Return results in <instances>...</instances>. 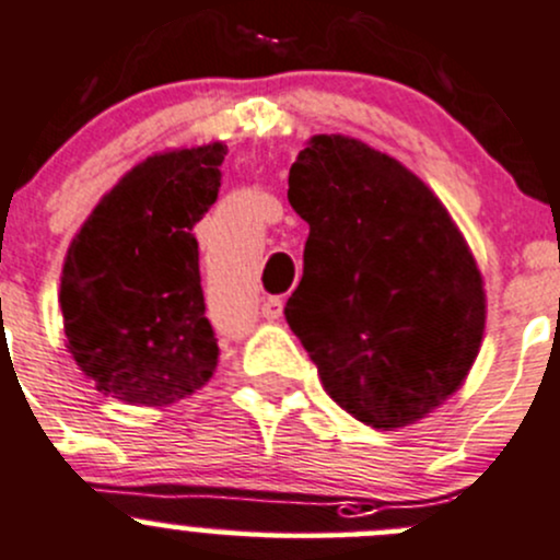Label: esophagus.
Listing matches in <instances>:
<instances>
[{"instance_id":"esophagus-1","label":"esophagus","mask_w":560,"mask_h":560,"mask_svg":"<svg viewBox=\"0 0 560 560\" xmlns=\"http://www.w3.org/2000/svg\"><path fill=\"white\" fill-rule=\"evenodd\" d=\"M261 315L267 320H280L282 318V299L280 296H269L267 302L261 304Z\"/></svg>"}]
</instances>
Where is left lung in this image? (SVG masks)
I'll list each match as a JSON object with an SVG mask.
<instances>
[{
    "mask_svg": "<svg viewBox=\"0 0 560 560\" xmlns=\"http://www.w3.org/2000/svg\"><path fill=\"white\" fill-rule=\"evenodd\" d=\"M310 223L285 320L326 394L372 429L425 418L464 385L486 331V288L436 194L394 155L310 137L288 175Z\"/></svg>",
    "mask_w": 560,
    "mask_h": 560,
    "instance_id": "obj_1",
    "label": "left lung"
}]
</instances>
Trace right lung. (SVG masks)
<instances>
[{
	"label": "right lung",
	"mask_w": 560,
	"mask_h": 560,
	"mask_svg": "<svg viewBox=\"0 0 560 560\" xmlns=\"http://www.w3.org/2000/svg\"><path fill=\"white\" fill-rule=\"evenodd\" d=\"M229 148L153 153L102 196L61 269L67 348L96 390L164 407L218 366L194 226L215 205Z\"/></svg>",
	"instance_id": "obj_1"
}]
</instances>
